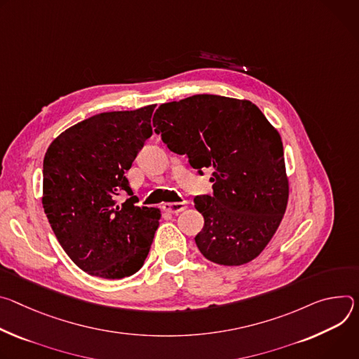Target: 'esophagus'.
Listing matches in <instances>:
<instances>
[{"instance_id": "esophagus-1", "label": "esophagus", "mask_w": 359, "mask_h": 359, "mask_svg": "<svg viewBox=\"0 0 359 359\" xmlns=\"http://www.w3.org/2000/svg\"><path fill=\"white\" fill-rule=\"evenodd\" d=\"M187 208V203L182 201V203H167L163 205V210L168 214H178L181 211H184Z\"/></svg>"}]
</instances>
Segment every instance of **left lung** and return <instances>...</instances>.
<instances>
[{"label": "left lung", "instance_id": "obj_1", "mask_svg": "<svg viewBox=\"0 0 359 359\" xmlns=\"http://www.w3.org/2000/svg\"><path fill=\"white\" fill-rule=\"evenodd\" d=\"M152 123L164 144L187 155L192 168L214 171V194L194 200L204 217L195 236L198 250L228 266L257 258L288 204L280 133L251 101L210 94L159 105Z\"/></svg>", "mask_w": 359, "mask_h": 359}]
</instances>
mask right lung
<instances>
[{"label":"right lung","mask_w":359,"mask_h":359,"mask_svg":"<svg viewBox=\"0 0 359 359\" xmlns=\"http://www.w3.org/2000/svg\"><path fill=\"white\" fill-rule=\"evenodd\" d=\"M155 105L101 112L61 133L43 167V207L58 243L84 272L121 280L149 252L161 211L137 207L126 177L152 135ZM130 195L123 205L116 196Z\"/></svg>","instance_id":"add662e5"}]
</instances>
